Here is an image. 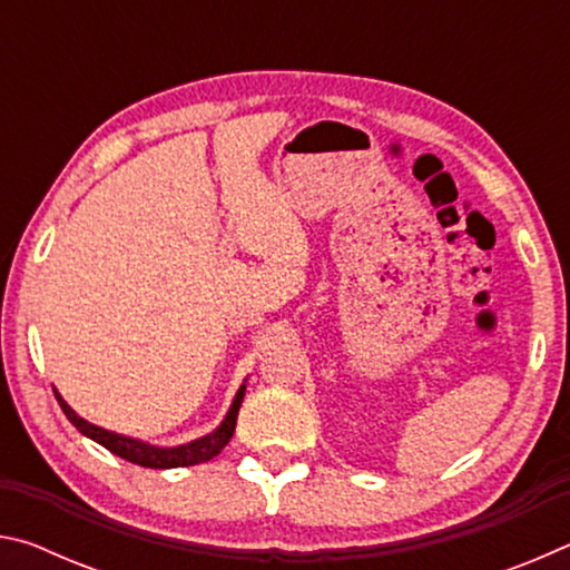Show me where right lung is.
Masks as SVG:
<instances>
[{
    "instance_id": "right-lung-1",
    "label": "right lung",
    "mask_w": 570,
    "mask_h": 570,
    "mask_svg": "<svg viewBox=\"0 0 570 570\" xmlns=\"http://www.w3.org/2000/svg\"><path fill=\"white\" fill-rule=\"evenodd\" d=\"M244 394H246V382L240 384V390L236 392V397H234V402H230L224 422H220L218 428L210 432V435L190 440V442H186V445L166 448V445H150V442H146V440L122 435V432L105 430V428H100V424L88 422L65 402L60 392L55 390V397H57V402H60V407L67 414V420H70L85 438L95 440L105 450H110L112 455L135 462V465H140V468H153V470L190 468V465H198V462H208L210 458H216L218 452L228 445V440L234 438L236 417H238L240 402H244Z\"/></svg>"
}]
</instances>
